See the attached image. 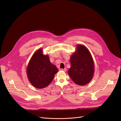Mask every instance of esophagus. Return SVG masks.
<instances>
[{"label":"esophagus","instance_id":"34e87169","mask_svg":"<svg viewBox=\"0 0 121 121\" xmlns=\"http://www.w3.org/2000/svg\"><path fill=\"white\" fill-rule=\"evenodd\" d=\"M60 70H62V71H66V68H61L60 69Z\"/></svg>","mask_w":121,"mask_h":121}]
</instances>
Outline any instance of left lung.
<instances>
[{"label": "left lung", "instance_id": "1", "mask_svg": "<svg viewBox=\"0 0 121 121\" xmlns=\"http://www.w3.org/2000/svg\"><path fill=\"white\" fill-rule=\"evenodd\" d=\"M71 66L67 71L76 84L84 86L92 79L94 64L89 50L81 44L77 45V50L70 57Z\"/></svg>", "mask_w": 121, "mask_h": 121}]
</instances>
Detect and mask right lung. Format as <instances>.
<instances>
[{"mask_svg": "<svg viewBox=\"0 0 121 121\" xmlns=\"http://www.w3.org/2000/svg\"><path fill=\"white\" fill-rule=\"evenodd\" d=\"M58 69L52 64L48 55H43L42 49L33 55L27 68V74L30 83L38 89L44 88L53 80Z\"/></svg>", "mask_w": 121, "mask_h": 121, "instance_id": "right-lung-1", "label": "right lung"}]
</instances>
